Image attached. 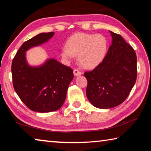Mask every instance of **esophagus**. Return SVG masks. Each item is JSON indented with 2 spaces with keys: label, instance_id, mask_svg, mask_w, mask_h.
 Here are the masks:
<instances>
[{
  "label": "esophagus",
  "instance_id": "1",
  "mask_svg": "<svg viewBox=\"0 0 151 151\" xmlns=\"http://www.w3.org/2000/svg\"><path fill=\"white\" fill-rule=\"evenodd\" d=\"M73 73H74V75H75V76H79V75H81V71H79L78 70H77V69H75V70H74V71H73Z\"/></svg>",
  "mask_w": 151,
  "mask_h": 151
}]
</instances>
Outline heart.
<instances>
[{
    "label": "heart",
    "instance_id": "heart-1",
    "mask_svg": "<svg viewBox=\"0 0 151 151\" xmlns=\"http://www.w3.org/2000/svg\"><path fill=\"white\" fill-rule=\"evenodd\" d=\"M108 47V40L104 35L76 33L67 40L66 46L61 50V56L70 62L78 56V63L83 68L92 69L104 60Z\"/></svg>",
    "mask_w": 151,
    "mask_h": 151
}]
</instances>
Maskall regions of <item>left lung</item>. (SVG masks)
Returning a JSON list of instances; mask_svg holds the SVG:
<instances>
[{
  "instance_id": "obj_1",
  "label": "left lung",
  "mask_w": 151,
  "mask_h": 151,
  "mask_svg": "<svg viewBox=\"0 0 151 151\" xmlns=\"http://www.w3.org/2000/svg\"><path fill=\"white\" fill-rule=\"evenodd\" d=\"M109 32L112 42L104 60L84 74L87 79L88 101L100 109L112 108L125 101L137 76L134 50L120 35Z\"/></svg>"
}]
</instances>
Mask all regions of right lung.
Wrapping results in <instances>:
<instances>
[{"label":"right lung","mask_w":151,"mask_h":151,"mask_svg":"<svg viewBox=\"0 0 151 151\" xmlns=\"http://www.w3.org/2000/svg\"><path fill=\"white\" fill-rule=\"evenodd\" d=\"M54 32L41 33L24 42L12 62L13 87L23 104L33 111H54L63 106L73 71L54 58L32 66L28 64L25 52L47 42Z\"/></svg>","instance_id":"right-lung-1"}]
</instances>
